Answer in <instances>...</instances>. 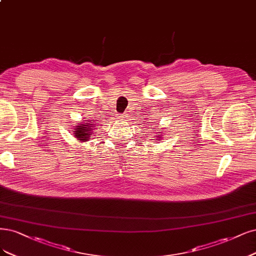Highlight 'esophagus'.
Listing matches in <instances>:
<instances>
[{"mask_svg": "<svg viewBox=\"0 0 256 256\" xmlns=\"http://www.w3.org/2000/svg\"><path fill=\"white\" fill-rule=\"evenodd\" d=\"M120 118H122V116H120Z\"/></svg>", "mask_w": 256, "mask_h": 256, "instance_id": "obj_1", "label": "esophagus"}]
</instances>
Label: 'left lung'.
Masks as SVG:
<instances>
[{"label":"left lung","instance_id":"obj_1","mask_svg":"<svg viewBox=\"0 0 256 256\" xmlns=\"http://www.w3.org/2000/svg\"><path fill=\"white\" fill-rule=\"evenodd\" d=\"M158 134H160V132H158ZM158 136H160V134H158Z\"/></svg>","mask_w":256,"mask_h":256}]
</instances>
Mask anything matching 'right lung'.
Listing matches in <instances>:
<instances>
[{
  "label": "right lung",
  "mask_w": 256,
  "mask_h": 256,
  "mask_svg": "<svg viewBox=\"0 0 256 256\" xmlns=\"http://www.w3.org/2000/svg\"><path fill=\"white\" fill-rule=\"evenodd\" d=\"M88 122V120H86ZM84 122V124L78 125L74 130H75V136L78 138V140H82V142H86L90 138V134H92V125L90 122Z\"/></svg>",
  "instance_id": "obj_1"
}]
</instances>
